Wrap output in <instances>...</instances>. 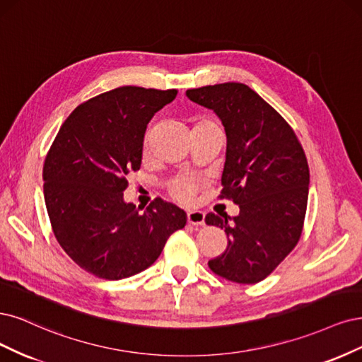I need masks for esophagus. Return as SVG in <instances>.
Wrapping results in <instances>:
<instances>
[{
    "mask_svg": "<svg viewBox=\"0 0 362 362\" xmlns=\"http://www.w3.org/2000/svg\"><path fill=\"white\" fill-rule=\"evenodd\" d=\"M186 219H188V224H191V226H204V214L200 211L188 212Z\"/></svg>",
    "mask_w": 362,
    "mask_h": 362,
    "instance_id": "34e87169",
    "label": "esophagus"
}]
</instances>
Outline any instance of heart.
<instances>
[{
    "label": "heart",
    "instance_id": "1",
    "mask_svg": "<svg viewBox=\"0 0 362 362\" xmlns=\"http://www.w3.org/2000/svg\"><path fill=\"white\" fill-rule=\"evenodd\" d=\"M200 123H206V122H200ZM150 136L146 138V143H144V148H143V153L144 156H147L150 153ZM170 195L173 198H176V200L182 202V203H189L194 200V195L197 192V183L189 180V179H177L174 180L170 185Z\"/></svg>",
    "mask_w": 362,
    "mask_h": 362
}]
</instances>
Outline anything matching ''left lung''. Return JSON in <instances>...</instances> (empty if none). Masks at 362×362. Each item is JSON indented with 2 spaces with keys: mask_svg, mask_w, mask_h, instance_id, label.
I'll return each instance as SVG.
<instances>
[{
  "mask_svg": "<svg viewBox=\"0 0 362 362\" xmlns=\"http://www.w3.org/2000/svg\"><path fill=\"white\" fill-rule=\"evenodd\" d=\"M216 112L227 135L223 191L240 212L206 215L207 226L226 230L227 250L209 260L218 276L255 284L271 275L298 245L308 202L310 170L291 126L248 86L224 83L186 91Z\"/></svg>",
  "mask_w": 362,
  "mask_h": 362,
  "instance_id": "1",
  "label": "left lung"
}]
</instances>
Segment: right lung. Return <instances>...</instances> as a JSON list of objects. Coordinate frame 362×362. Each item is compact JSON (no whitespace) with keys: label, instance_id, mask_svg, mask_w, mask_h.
Returning <instances> with one entry per match:
<instances>
[{"label":"right lung","instance_id":"right-lung-1","mask_svg":"<svg viewBox=\"0 0 362 362\" xmlns=\"http://www.w3.org/2000/svg\"><path fill=\"white\" fill-rule=\"evenodd\" d=\"M177 90L124 86L78 105L43 164V195L52 233L81 269L102 279L141 272L186 224L168 202L141 214L124 203L127 176L141 165L147 124Z\"/></svg>","mask_w":362,"mask_h":362}]
</instances>
